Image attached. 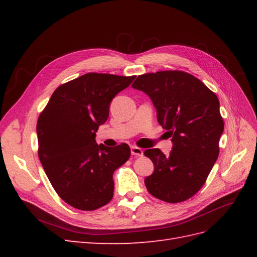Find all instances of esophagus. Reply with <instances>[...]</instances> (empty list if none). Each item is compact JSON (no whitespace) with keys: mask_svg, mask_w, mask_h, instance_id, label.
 <instances>
[{"mask_svg":"<svg viewBox=\"0 0 257 257\" xmlns=\"http://www.w3.org/2000/svg\"><path fill=\"white\" fill-rule=\"evenodd\" d=\"M131 153L132 155H135V157H143L144 155V151L143 149H141V148L138 147H131Z\"/></svg>","mask_w":257,"mask_h":257,"instance_id":"esophagus-1","label":"esophagus"}]
</instances>
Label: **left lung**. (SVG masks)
I'll return each instance as SVG.
<instances>
[{
	"label": "left lung",
	"mask_w": 257,
	"mask_h": 257,
	"mask_svg": "<svg viewBox=\"0 0 257 257\" xmlns=\"http://www.w3.org/2000/svg\"><path fill=\"white\" fill-rule=\"evenodd\" d=\"M132 87L149 96L158 122L172 137L169 155L160 149L145 151L154 172L145 179L152 196L166 203H180L196 194L219 157L224 131L220 102L196 77L180 71L138 76Z\"/></svg>",
	"instance_id": "1"
}]
</instances>
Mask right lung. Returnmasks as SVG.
<instances>
[{
	"mask_svg": "<svg viewBox=\"0 0 257 257\" xmlns=\"http://www.w3.org/2000/svg\"><path fill=\"white\" fill-rule=\"evenodd\" d=\"M135 77L82 75L57 88L38 118V158L58 195L76 209L92 211L113 196L112 175L131 149L126 144L98 146L95 133L108 119L112 98Z\"/></svg>",
	"mask_w": 257,
	"mask_h": 257,
	"instance_id": "add662e5",
	"label": "right lung"
}]
</instances>
